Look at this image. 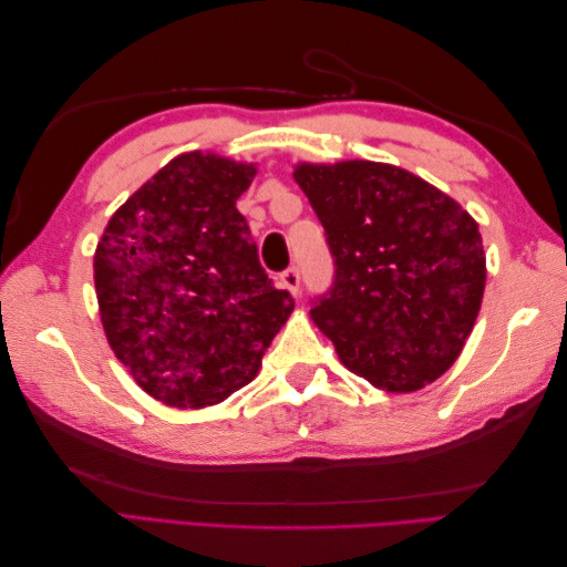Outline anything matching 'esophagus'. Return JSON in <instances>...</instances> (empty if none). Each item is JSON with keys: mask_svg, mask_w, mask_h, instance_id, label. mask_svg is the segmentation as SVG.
<instances>
[{"mask_svg": "<svg viewBox=\"0 0 567 567\" xmlns=\"http://www.w3.org/2000/svg\"><path fill=\"white\" fill-rule=\"evenodd\" d=\"M280 282L285 290H290L295 297L299 295V270L297 268H287L282 275H280Z\"/></svg>", "mask_w": 567, "mask_h": 567, "instance_id": "obj_1", "label": "esophagus"}]
</instances>
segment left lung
Returning <instances> with one entry per match:
<instances>
[{
    "instance_id": "1",
    "label": "left lung",
    "mask_w": 567,
    "mask_h": 567,
    "mask_svg": "<svg viewBox=\"0 0 567 567\" xmlns=\"http://www.w3.org/2000/svg\"><path fill=\"white\" fill-rule=\"evenodd\" d=\"M295 179L333 256V285L311 302V319L341 363L384 392L439 380L483 305L477 221L426 179L388 163H299Z\"/></svg>"
}]
</instances>
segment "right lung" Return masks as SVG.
Masks as SVG:
<instances>
[{"label": "right lung", "mask_w": 567, "mask_h": 567, "mask_svg": "<svg viewBox=\"0 0 567 567\" xmlns=\"http://www.w3.org/2000/svg\"><path fill=\"white\" fill-rule=\"evenodd\" d=\"M252 177V163L177 155L114 212L94 252L106 341L167 406L219 404L248 384L295 309L236 209Z\"/></svg>", "instance_id": "right-lung-1"}]
</instances>
